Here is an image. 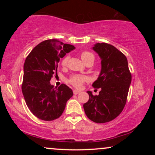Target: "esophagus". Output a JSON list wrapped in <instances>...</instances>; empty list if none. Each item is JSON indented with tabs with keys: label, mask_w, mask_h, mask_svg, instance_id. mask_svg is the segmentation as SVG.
I'll list each match as a JSON object with an SVG mask.
<instances>
[{
	"label": "esophagus",
	"mask_w": 155,
	"mask_h": 155,
	"mask_svg": "<svg viewBox=\"0 0 155 155\" xmlns=\"http://www.w3.org/2000/svg\"><path fill=\"white\" fill-rule=\"evenodd\" d=\"M73 92H74V95H77V94H79V92H80L79 90H74V91H73Z\"/></svg>",
	"instance_id": "esophagus-1"
}]
</instances>
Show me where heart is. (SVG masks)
Masks as SVG:
<instances>
[{
	"label": "heart",
	"instance_id": "heart-1",
	"mask_svg": "<svg viewBox=\"0 0 155 155\" xmlns=\"http://www.w3.org/2000/svg\"><path fill=\"white\" fill-rule=\"evenodd\" d=\"M81 59H82V60L85 63H87V62L90 61V60H94V59H95L93 54L87 51H83V52L81 53ZM69 58H69L68 55H67V56H65L63 59V60H62V65H63V66L67 65L68 63ZM87 80H88L87 77L85 76L74 75L71 77L70 79H69V82L73 86L75 87L80 88L81 86H82L83 83L85 82V81H87Z\"/></svg>",
	"mask_w": 155,
	"mask_h": 155
}]
</instances>
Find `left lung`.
Returning <instances> with one entry per match:
<instances>
[{
  "label": "left lung",
  "mask_w": 155,
  "mask_h": 155,
  "mask_svg": "<svg viewBox=\"0 0 155 155\" xmlns=\"http://www.w3.org/2000/svg\"><path fill=\"white\" fill-rule=\"evenodd\" d=\"M92 49L101 60L100 74L92 87L101 88V91L98 95L87 92L90 99L83 107L90 120L105 123L118 117L123 110L132 76L127 58L116 47L106 43H97Z\"/></svg>",
  "instance_id": "8db88e82"
}]
</instances>
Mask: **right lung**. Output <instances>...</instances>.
<instances>
[{
	"label": "right lung",
	"instance_id": "1",
	"mask_svg": "<svg viewBox=\"0 0 155 155\" xmlns=\"http://www.w3.org/2000/svg\"><path fill=\"white\" fill-rule=\"evenodd\" d=\"M74 49V46L49 39L38 44L27 57L22 91L30 111L40 120L59 118L73 96L72 90L67 85L62 84L54 88L50 80L54 74H57L60 58Z\"/></svg>",
	"mask_w": 155,
	"mask_h": 155
}]
</instances>
